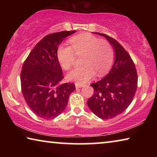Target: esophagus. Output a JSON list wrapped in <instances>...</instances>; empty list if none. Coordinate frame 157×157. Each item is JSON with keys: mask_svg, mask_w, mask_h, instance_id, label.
<instances>
[{"mask_svg": "<svg viewBox=\"0 0 157 157\" xmlns=\"http://www.w3.org/2000/svg\"><path fill=\"white\" fill-rule=\"evenodd\" d=\"M75 87H76V88H81V87H83V86H84V84H79V83H78V82H77V83H75Z\"/></svg>", "mask_w": 157, "mask_h": 157, "instance_id": "esophagus-1", "label": "esophagus"}]
</instances>
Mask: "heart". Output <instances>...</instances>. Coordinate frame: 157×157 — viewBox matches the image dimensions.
Instances as JSON below:
<instances>
[{"mask_svg":"<svg viewBox=\"0 0 157 157\" xmlns=\"http://www.w3.org/2000/svg\"><path fill=\"white\" fill-rule=\"evenodd\" d=\"M71 46H61L57 50V58L62 67L68 71L74 65L75 55L81 56L82 66L68 74L69 80L84 84L94 78L95 73L102 75L109 71L113 63L114 52L111 44L99 39L91 34L83 33L72 37Z\"/></svg>","mask_w":157,"mask_h":157,"instance_id":"heart-1","label":"heart"}]
</instances>
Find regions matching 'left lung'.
I'll list each match as a JSON object with an SVG mask.
<instances>
[{
	"label": "left lung",
	"mask_w": 157,
	"mask_h": 157,
	"mask_svg": "<svg viewBox=\"0 0 157 157\" xmlns=\"http://www.w3.org/2000/svg\"><path fill=\"white\" fill-rule=\"evenodd\" d=\"M94 33L105 36L115 52V61L109 73L91 84L94 94L87 100L92 112L107 120L120 115L131 104L137 89L138 76L131 57L118 41L105 34Z\"/></svg>",
	"instance_id": "8db88e82"
}]
</instances>
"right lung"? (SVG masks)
<instances>
[{
    "mask_svg": "<svg viewBox=\"0 0 157 157\" xmlns=\"http://www.w3.org/2000/svg\"><path fill=\"white\" fill-rule=\"evenodd\" d=\"M76 31H62L44 36L32 50L21 73V91L28 107L41 118H56L65 109L75 89L63 78L57 49L66 36Z\"/></svg>",
    "mask_w": 157,
    "mask_h": 157,
    "instance_id": "right-lung-1",
    "label": "right lung"
}]
</instances>
